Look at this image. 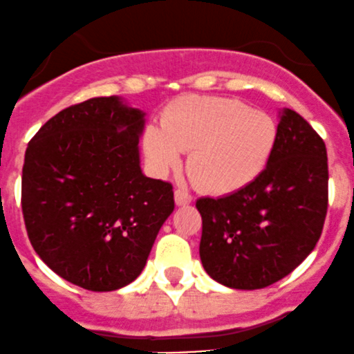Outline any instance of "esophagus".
<instances>
[{
    "mask_svg": "<svg viewBox=\"0 0 354 354\" xmlns=\"http://www.w3.org/2000/svg\"><path fill=\"white\" fill-rule=\"evenodd\" d=\"M174 202H176V205H188L192 202V195L178 188V190H174Z\"/></svg>",
    "mask_w": 354,
    "mask_h": 354,
    "instance_id": "obj_1",
    "label": "esophagus"
}]
</instances>
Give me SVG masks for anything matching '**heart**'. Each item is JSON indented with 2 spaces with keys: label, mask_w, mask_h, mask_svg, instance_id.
Listing matches in <instances>:
<instances>
[{
  "label": "heart",
  "mask_w": 354,
  "mask_h": 354,
  "mask_svg": "<svg viewBox=\"0 0 354 354\" xmlns=\"http://www.w3.org/2000/svg\"><path fill=\"white\" fill-rule=\"evenodd\" d=\"M277 144V124L263 111L221 95H185L145 128L144 151L157 174H167L188 152L187 171L200 190L230 195L262 174Z\"/></svg>",
  "instance_id": "b5f03b06"
}]
</instances>
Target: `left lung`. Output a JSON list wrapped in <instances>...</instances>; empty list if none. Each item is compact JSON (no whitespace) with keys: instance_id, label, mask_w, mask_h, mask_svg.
<instances>
[{"instance_id":"obj_1","label":"left lung","mask_w":354,"mask_h":354,"mask_svg":"<svg viewBox=\"0 0 354 354\" xmlns=\"http://www.w3.org/2000/svg\"><path fill=\"white\" fill-rule=\"evenodd\" d=\"M326 144L296 111L284 109L277 144L252 185L221 198H198L200 260L217 283L260 289L312 253L329 202Z\"/></svg>"}]
</instances>
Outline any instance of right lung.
<instances>
[{
	"instance_id": "right-lung-1",
	"label": "right lung",
	"mask_w": 354,
	"mask_h": 354,
	"mask_svg": "<svg viewBox=\"0 0 354 354\" xmlns=\"http://www.w3.org/2000/svg\"><path fill=\"white\" fill-rule=\"evenodd\" d=\"M144 113L120 97L59 111L32 137L22 169V212L42 262L68 283L114 291L137 279L164 221L171 183L140 169Z\"/></svg>"
}]
</instances>
